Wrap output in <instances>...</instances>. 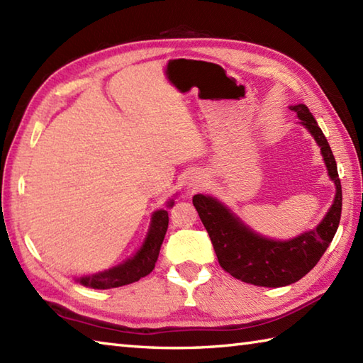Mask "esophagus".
I'll list each match as a JSON object with an SVG mask.
<instances>
[{"label":"esophagus","instance_id":"obj_1","mask_svg":"<svg viewBox=\"0 0 363 363\" xmlns=\"http://www.w3.org/2000/svg\"><path fill=\"white\" fill-rule=\"evenodd\" d=\"M187 186H189L190 191H195V190H198L199 187L203 186V179L199 176H191L190 179H189V182H187Z\"/></svg>","mask_w":363,"mask_h":363}]
</instances>
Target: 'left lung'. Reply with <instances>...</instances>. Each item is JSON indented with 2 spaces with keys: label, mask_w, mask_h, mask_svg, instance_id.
<instances>
[{
  "label": "left lung",
  "mask_w": 363,
  "mask_h": 363,
  "mask_svg": "<svg viewBox=\"0 0 363 363\" xmlns=\"http://www.w3.org/2000/svg\"><path fill=\"white\" fill-rule=\"evenodd\" d=\"M290 109L296 112L321 146L329 176L337 187L334 204L317 229L287 242L269 240L254 234L217 199L194 196V206L211 237L221 268L237 279L260 287H282L309 273L333 242L342 215V184L333 150L306 104L291 106Z\"/></svg>",
  "instance_id": "obj_1"
}]
</instances>
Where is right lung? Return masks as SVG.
I'll use <instances>...</instances> for the list:
<instances>
[{
	"label": "right lung",
	"instance_id": "1",
	"mask_svg": "<svg viewBox=\"0 0 363 363\" xmlns=\"http://www.w3.org/2000/svg\"><path fill=\"white\" fill-rule=\"evenodd\" d=\"M168 206H173V201H169ZM167 228L168 212H154L148 237H146L140 251H138L133 259L126 260L125 264H121L118 267H113L112 269H107V272L81 277L79 282L91 289H113L121 287V285L133 284L140 279V277L150 274L154 269V265H156L160 245L164 242Z\"/></svg>",
	"mask_w": 363,
	"mask_h": 363
}]
</instances>
